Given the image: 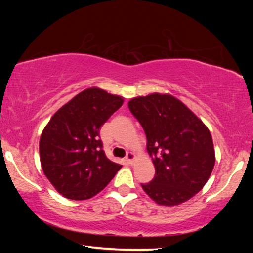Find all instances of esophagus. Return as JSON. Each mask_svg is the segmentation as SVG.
Returning <instances> with one entry per match:
<instances>
[{"label": "esophagus", "mask_w": 253, "mask_h": 253, "mask_svg": "<svg viewBox=\"0 0 253 253\" xmlns=\"http://www.w3.org/2000/svg\"><path fill=\"white\" fill-rule=\"evenodd\" d=\"M126 161L129 164H132V162L133 161H135V159H136V157H135V154H133L132 152H128L127 154H126Z\"/></svg>", "instance_id": "esophagus-1"}]
</instances>
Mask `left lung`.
Returning <instances> with one entry per match:
<instances>
[{"label":"left lung","instance_id":"obj_1","mask_svg":"<svg viewBox=\"0 0 253 253\" xmlns=\"http://www.w3.org/2000/svg\"><path fill=\"white\" fill-rule=\"evenodd\" d=\"M128 107L142 126L155 175L141 184L161 206H177L200 191L215 164L213 140L207 126L169 94L138 96Z\"/></svg>","mask_w":253,"mask_h":253}]
</instances>
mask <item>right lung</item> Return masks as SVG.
I'll return each instance as SVG.
<instances>
[{
  "mask_svg": "<svg viewBox=\"0 0 253 253\" xmlns=\"http://www.w3.org/2000/svg\"><path fill=\"white\" fill-rule=\"evenodd\" d=\"M122 104V96L99 88L85 89L63 105L42 131V169L65 198H92L121 169V164L106 158L100 129Z\"/></svg>",
  "mask_w": 253,
  "mask_h": 253,
  "instance_id": "obj_1",
  "label": "right lung"
}]
</instances>
